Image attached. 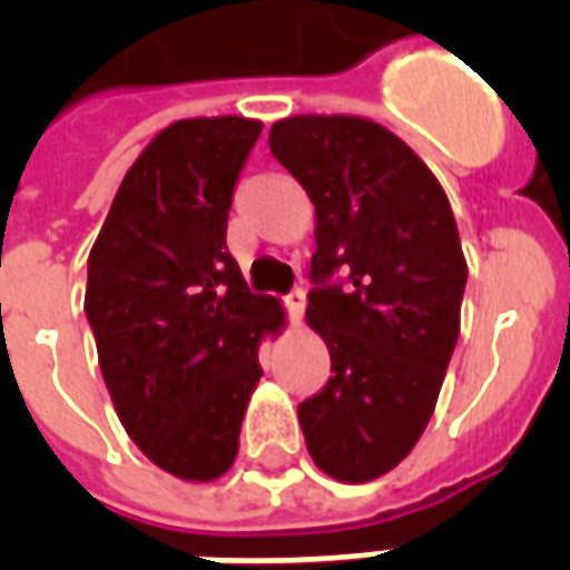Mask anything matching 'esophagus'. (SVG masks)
Instances as JSON below:
<instances>
[{
	"label": "esophagus",
	"instance_id": "esophagus-1",
	"mask_svg": "<svg viewBox=\"0 0 570 570\" xmlns=\"http://www.w3.org/2000/svg\"><path fill=\"white\" fill-rule=\"evenodd\" d=\"M284 307H286V316H289V322L293 325H298L304 316V293L302 289H295V293H289L284 298Z\"/></svg>",
	"mask_w": 570,
	"mask_h": 570
}]
</instances>
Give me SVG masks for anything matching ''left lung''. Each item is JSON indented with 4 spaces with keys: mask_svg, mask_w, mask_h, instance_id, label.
<instances>
[{
    "mask_svg": "<svg viewBox=\"0 0 570 570\" xmlns=\"http://www.w3.org/2000/svg\"><path fill=\"white\" fill-rule=\"evenodd\" d=\"M268 147L316 209L307 325L334 375L298 423L322 473L370 482L414 450L459 340L468 259L455 215L429 165L370 118L295 115Z\"/></svg>",
    "mask_w": 570,
    "mask_h": 570,
    "instance_id": "8db88e82",
    "label": "left lung"
}]
</instances>
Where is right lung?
I'll return each mask as SVG.
<instances>
[{"label": "right lung", "instance_id": "add662e5", "mask_svg": "<svg viewBox=\"0 0 570 570\" xmlns=\"http://www.w3.org/2000/svg\"><path fill=\"white\" fill-rule=\"evenodd\" d=\"M254 118H189L141 150L88 257L85 316L102 379L138 450L183 482H213L239 452L257 348L286 325L227 250L233 186Z\"/></svg>", "mask_w": 570, "mask_h": 570}]
</instances>
